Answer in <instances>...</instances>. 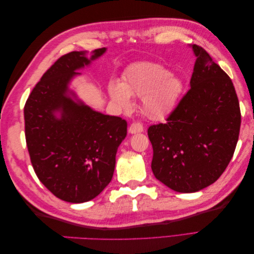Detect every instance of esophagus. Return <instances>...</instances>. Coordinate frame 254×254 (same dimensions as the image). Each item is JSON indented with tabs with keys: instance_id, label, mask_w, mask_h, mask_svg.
I'll list each match as a JSON object with an SVG mask.
<instances>
[{
	"instance_id": "obj_1",
	"label": "esophagus",
	"mask_w": 254,
	"mask_h": 254,
	"mask_svg": "<svg viewBox=\"0 0 254 254\" xmlns=\"http://www.w3.org/2000/svg\"><path fill=\"white\" fill-rule=\"evenodd\" d=\"M143 126L141 124H137V123H132L131 125L129 126L128 128V132L130 134H135V133H140V132H143Z\"/></svg>"
}]
</instances>
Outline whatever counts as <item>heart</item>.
Returning <instances> with one entry per match:
<instances>
[{"mask_svg":"<svg viewBox=\"0 0 254 254\" xmlns=\"http://www.w3.org/2000/svg\"><path fill=\"white\" fill-rule=\"evenodd\" d=\"M183 92V80L162 64L141 61L130 65L122 76V81L111 80L108 95L121 110H130L131 96H141L142 110L150 120H161L170 115L178 105Z\"/></svg>","mask_w":254,"mask_h":254,"instance_id":"b5f03b06","label":"heart"}]
</instances>
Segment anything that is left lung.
Wrapping results in <instances>:
<instances>
[{"mask_svg":"<svg viewBox=\"0 0 254 254\" xmlns=\"http://www.w3.org/2000/svg\"><path fill=\"white\" fill-rule=\"evenodd\" d=\"M196 57L190 89L164 124L148 128L151 170L179 193H195L216 181L231 161L241 128L232 80L202 48Z\"/></svg>","mask_w":254,"mask_h":254,"instance_id":"1","label":"left lung"}]
</instances>
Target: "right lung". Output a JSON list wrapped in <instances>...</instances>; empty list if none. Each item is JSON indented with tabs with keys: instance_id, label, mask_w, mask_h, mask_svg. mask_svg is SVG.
<instances>
[{
	"instance_id": "add662e5",
	"label": "right lung",
	"mask_w": 254,
	"mask_h": 254,
	"mask_svg": "<svg viewBox=\"0 0 254 254\" xmlns=\"http://www.w3.org/2000/svg\"><path fill=\"white\" fill-rule=\"evenodd\" d=\"M107 49L71 52L43 74L24 107L25 137L34 171L61 200L82 203L110 183L127 123L91 108L71 87L79 71Z\"/></svg>"
}]
</instances>
